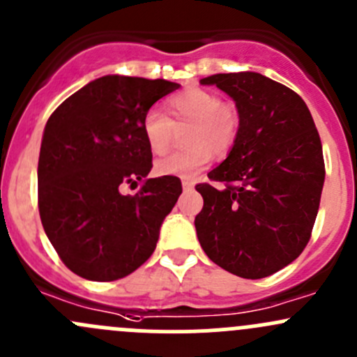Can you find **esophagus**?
Listing matches in <instances>:
<instances>
[{
    "label": "esophagus",
    "mask_w": 357,
    "mask_h": 357,
    "mask_svg": "<svg viewBox=\"0 0 357 357\" xmlns=\"http://www.w3.org/2000/svg\"><path fill=\"white\" fill-rule=\"evenodd\" d=\"M181 185H183V188H185V190H192V188H193V185H195V183H193L192 179H183Z\"/></svg>",
    "instance_id": "1"
}]
</instances>
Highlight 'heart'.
Returning a JSON list of instances; mask_svg holds the SVG:
<instances>
[{
    "instance_id": "obj_1",
    "label": "heart",
    "mask_w": 357,
    "mask_h": 357,
    "mask_svg": "<svg viewBox=\"0 0 357 357\" xmlns=\"http://www.w3.org/2000/svg\"><path fill=\"white\" fill-rule=\"evenodd\" d=\"M167 114L152 109L142 122L143 136L150 152L162 155L171 146L174 126L190 122L185 142L188 149L179 150L155 162V174L193 178L207 165L211 155H225L235 145L240 129V115L235 105L219 102L218 95L200 88L178 93L167 102Z\"/></svg>"
}]
</instances>
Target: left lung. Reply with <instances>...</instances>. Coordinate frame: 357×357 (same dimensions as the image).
Here are the masks:
<instances>
[{
	"mask_svg": "<svg viewBox=\"0 0 357 357\" xmlns=\"http://www.w3.org/2000/svg\"><path fill=\"white\" fill-rule=\"evenodd\" d=\"M236 103L240 129L226 160L197 192V236L212 262L247 280L280 271L311 238L325 183L321 139L304 100L257 74L200 79Z\"/></svg>",
	"mask_w": 357,
	"mask_h": 357,
	"instance_id": "obj_1",
	"label": "left lung"
}]
</instances>
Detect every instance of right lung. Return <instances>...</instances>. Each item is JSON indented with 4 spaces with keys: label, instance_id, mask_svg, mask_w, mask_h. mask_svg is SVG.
I'll list each match as a JSON object with an SVG mask.
<instances>
[{
    "label": "right lung",
    "instance_id": "obj_1",
    "mask_svg": "<svg viewBox=\"0 0 357 357\" xmlns=\"http://www.w3.org/2000/svg\"><path fill=\"white\" fill-rule=\"evenodd\" d=\"M179 84L105 75L68 96L46 122L38 162L43 228L72 273L114 282L153 254L165 215L181 195L174 176L150 178L142 122ZM126 182H142L122 196Z\"/></svg>",
    "mask_w": 357,
    "mask_h": 357
}]
</instances>
